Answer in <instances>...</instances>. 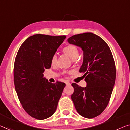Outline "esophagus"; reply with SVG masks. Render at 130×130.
<instances>
[{
	"label": "esophagus",
	"instance_id": "34e87169",
	"mask_svg": "<svg viewBox=\"0 0 130 130\" xmlns=\"http://www.w3.org/2000/svg\"><path fill=\"white\" fill-rule=\"evenodd\" d=\"M65 84H66V85H71V83H69V82H65Z\"/></svg>",
	"mask_w": 130,
	"mask_h": 130
}]
</instances>
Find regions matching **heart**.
Listing matches in <instances>:
<instances>
[{"label": "heart", "mask_w": 130, "mask_h": 130, "mask_svg": "<svg viewBox=\"0 0 130 130\" xmlns=\"http://www.w3.org/2000/svg\"><path fill=\"white\" fill-rule=\"evenodd\" d=\"M63 52L72 60L76 59L79 55V50L78 47L74 45H69L65 47L63 49ZM56 59L57 56L56 54H54L51 58V63L54 64L56 62Z\"/></svg>", "instance_id": "obj_1"}]
</instances>
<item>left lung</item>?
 <instances>
[{
	"label": "left lung",
	"instance_id": "left-lung-1",
	"mask_svg": "<svg viewBox=\"0 0 130 130\" xmlns=\"http://www.w3.org/2000/svg\"><path fill=\"white\" fill-rule=\"evenodd\" d=\"M70 44L83 51L79 72L84 73L85 87L72 83L71 99L76 110L84 117L92 118L101 114L108 104L116 81V69L107 43L93 33H83L68 39Z\"/></svg>",
	"mask_w": 130,
	"mask_h": 130
}]
</instances>
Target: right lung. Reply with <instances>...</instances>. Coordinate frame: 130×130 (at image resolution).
<instances>
[{
	"label": "right lung",
	"mask_w": 130,
	"mask_h": 130,
	"mask_svg": "<svg viewBox=\"0 0 130 130\" xmlns=\"http://www.w3.org/2000/svg\"><path fill=\"white\" fill-rule=\"evenodd\" d=\"M66 36L42 34L31 36L18 51L14 65V84L25 111L38 120H44L56 111L65 84L49 83L43 77L51 67V58Z\"/></svg>",
	"instance_id": "add662e5"
}]
</instances>
